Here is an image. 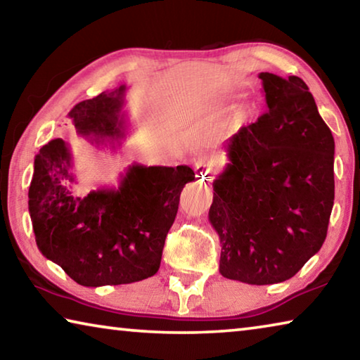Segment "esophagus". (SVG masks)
Listing matches in <instances>:
<instances>
[{"label":"esophagus","mask_w":360,"mask_h":360,"mask_svg":"<svg viewBox=\"0 0 360 360\" xmlns=\"http://www.w3.org/2000/svg\"><path fill=\"white\" fill-rule=\"evenodd\" d=\"M195 176H197V181H198V182L210 181V178H211L208 169H205V168H202V167H197V174H195Z\"/></svg>","instance_id":"34e87169"}]
</instances>
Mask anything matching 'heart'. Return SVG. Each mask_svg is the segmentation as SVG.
Wrapping results in <instances>:
<instances>
[{
	"label": "heart",
	"instance_id": "heart-1",
	"mask_svg": "<svg viewBox=\"0 0 360 360\" xmlns=\"http://www.w3.org/2000/svg\"><path fill=\"white\" fill-rule=\"evenodd\" d=\"M200 119V115H197V114H186L184 117H181L179 119V122H197Z\"/></svg>",
	"mask_w": 360,
	"mask_h": 360
}]
</instances>
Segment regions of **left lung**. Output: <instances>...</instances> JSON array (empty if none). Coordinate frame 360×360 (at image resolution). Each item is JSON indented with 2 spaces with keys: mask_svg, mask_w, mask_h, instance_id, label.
Here are the masks:
<instances>
[{
  "mask_svg": "<svg viewBox=\"0 0 360 360\" xmlns=\"http://www.w3.org/2000/svg\"><path fill=\"white\" fill-rule=\"evenodd\" d=\"M259 79L266 111L227 141L208 216L222 246L221 275L265 285L294 276L326 240L335 141L300 77Z\"/></svg>",
  "mask_w": 360,
  "mask_h": 360,
  "instance_id": "1",
  "label": "left lung"
}]
</instances>
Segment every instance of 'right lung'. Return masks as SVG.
I'll return each instance as SVG.
<instances>
[{"label": "right lung", "mask_w": 360, "mask_h": 360, "mask_svg": "<svg viewBox=\"0 0 360 360\" xmlns=\"http://www.w3.org/2000/svg\"><path fill=\"white\" fill-rule=\"evenodd\" d=\"M125 85L85 100L68 112L79 136L114 148L129 130ZM195 173L187 165L133 163L119 187L87 195L76 188L72 155L63 139H52L34 157L28 211L44 257L87 288L143 281L160 268L168 230L181 192Z\"/></svg>", "instance_id": "right-lung-1"}]
</instances>
